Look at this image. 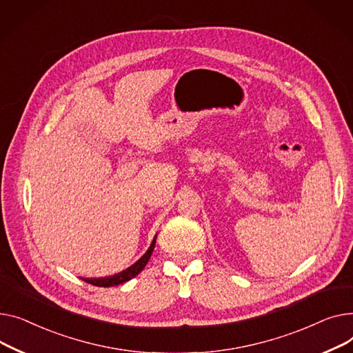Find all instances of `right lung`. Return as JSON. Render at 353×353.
I'll return each mask as SVG.
<instances>
[{
    "label": "right lung",
    "instance_id": "right-lung-1",
    "mask_svg": "<svg viewBox=\"0 0 353 353\" xmlns=\"http://www.w3.org/2000/svg\"><path fill=\"white\" fill-rule=\"evenodd\" d=\"M155 241H157V235H155L154 241L151 242V246L148 248V251L145 252L141 256V259H138L134 265L127 268L125 271H122V272H119L117 275H112V276H105V278H82V281H85V282L91 283V285H95V286L110 288V286H117L119 283H123V282H127V281L135 278L142 271V269L145 268V265L148 263V261H150V258L152 255L154 248H155Z\"/></svg>",
    "mask_w": 353,
    "mask_h": 353
}]
</instances>
